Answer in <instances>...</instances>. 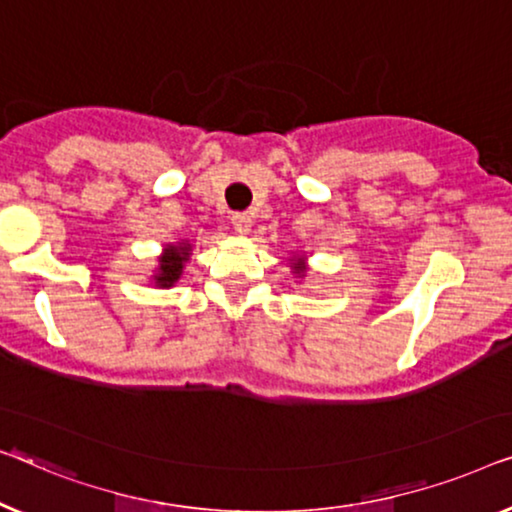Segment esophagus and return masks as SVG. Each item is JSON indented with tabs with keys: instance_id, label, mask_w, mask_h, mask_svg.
<instances>
[{
	"instance_id": "1",
	"label": "esophagus",
	"mask_w": 512,
	"mask_h": 512,
	"mask_svg": "<svg viewBox=\"0 0 512 512\" xmlns=\"http://www.w3.org/2000/svg\"><path fill=\"white\" fill-rule=\"evenodd\" d=\"M232 227H234V232L248 234L250 227H253V220H250L248 213H234L232 215Z\"/></svg>"
}]
</instances>
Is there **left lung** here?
I'll list each match as a JSON object with an SVG mask.
<instances>
[{
  "label": "left lung",
  "instance_id": "8db88e82",
  "mask_svg": "<svg viewBox=\"0 0 512 512\" xmlns=\"http://www.w3.org/2000/svg\"><path fill=\"white\" fill-rule=\"evenodd\" d=\"M292 269H294V273H297L299 278H304V273H306V264H304V257H294L292 259Z\"/></svg>",
  "mask_w": 512,
  "mask_h": 512
}]
</instances>
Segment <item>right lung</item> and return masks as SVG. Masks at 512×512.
I'll list each match as a JSON object with an SVG mask.
<instances>
[{"mask_svg": "<svg viewBox=\"0 0 512 512\" xmlns=\"http://www.w3.org/2000/svg\"><path fill=\"white\" fill-rule=\"evenodd\" d=\"M190 250L192 246L187 241L181 243H169L164 248V253L160 257V266H157V273L153 276L157 287H174V283H178V278L183 276V266L187 259H190Z\"/></svg>", "mask_w": 512, "mask_h": 512, "instance_id": "right-lung-1", "label": "right lung"}]
</instances>
